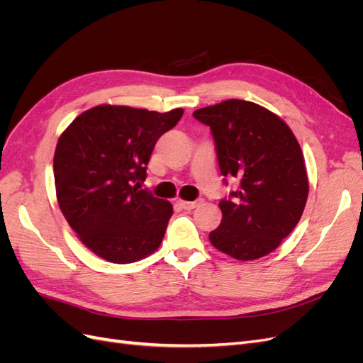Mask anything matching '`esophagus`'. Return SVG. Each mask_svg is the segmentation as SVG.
Masks as SVG:
<instances>
[{"label": "esophagus", "instance_id": "obj_1", "mask_svg": "<svg viewBox=\"0 0 363 363\" xmlns=\"http://www.w3.org/2000/svg\"><path fill=\"white\" fill-rule=\"evenodd\" d=\"M203 203V200H196V201H183V200H179V204L184 208V211H192V208H195L196 206H200Z\"/></svg>", "mask_w": 363, "mask_h": 363}]
</instances>
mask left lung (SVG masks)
Wrapping results in <instances>:
<instances>
[{"label":"left lung","instance_id":"8db88e82","mask_svg":"<svg viewBox=\"0 0 363 363\" xmlns=\"http://www.w3.org/2000/svg\"><path fill=\"white\" fill-rule=\"evenodd\" d=\"M192 115L211 127L224 183L239 180L219 201L223 219L208 239L238 260L269 255L298 224L309 194L298 140L277 115L251 101L227 100Z\"/></svg>","mask_w":363,"mask_h":363}]
</instances>
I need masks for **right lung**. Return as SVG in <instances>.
Instances as JSON below:
<instances>
[{
	"instance_id": "add662e5",
	"label": "right lung",
	"mask_w": 363,
	"mask_h": 363,
	"mask_svg": "<svg viewBox=\"0 0 363 363\" xmlns=\"http://www.w3.org/2000/svg\"><path fill=\"white\" fill-rule=\"evenodd\" d=\"M182 116L183 108L159 113L103 104L77 116L59 138L52 168L60 211L96 256L131 263L159 248L172 204L139 188L156 142Z\"/></svg>"
}]
</instances>
